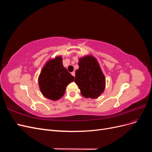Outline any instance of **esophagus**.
<instances>
[{"label":"esophagus","instance_id":"obj_1","mask_svg":"<svg viewBox=\"0 0 152 152\" xmlns=\"http://www.w3.org/2000/svg\"><path fill=\"white\" fill-rule=\"evenodd\" d=\"M71 74H72V75H73V77H75V73L74 72H72V73H71Z\"/></svg>","mask_w":152,"mask_h":152}]
</instances>
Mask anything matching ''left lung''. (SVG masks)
<instances>
[{
  "label": "left lung",
  "instance_id": "8db88e82",
  "mask_svg": "<svg viewBox=\"0 0 152 152\" xmlns=\"http://www.w3.org/2000/svg\"><path fill=\"white\" fill-rule=\"evenodd\" d=\"M79 68L75 72V82L84 97L97 98L105 88V77L99 63L93 56L79 59Z\"/></svg>",
  "mask_w": 152,
  "mask_h": 152
}]
</instances>
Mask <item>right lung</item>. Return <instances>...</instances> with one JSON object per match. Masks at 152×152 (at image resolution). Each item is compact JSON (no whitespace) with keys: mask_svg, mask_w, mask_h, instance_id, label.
<instances>
[{"mask_svg":"<svg viewBox=\"0 0 152 152\" xmlns=\"http://www.w3.org/2000/svg\"><path fill=\"white\" fill-rule=\"evenodd\" d=\"M62 58L57 56L49 60L43 67L39 77L41 93L49 99L56 101L65 93L66 86L74 80V77L63 66Z\"/></svg>","mask_w":152,"mask_h":152,"instance_id":"1","label":"right lung"}]
</instances>
